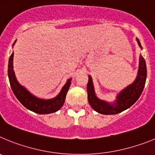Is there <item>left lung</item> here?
<instances>
[{
  "instance_id": "obj_1",
  "label": "left lung",
  "mask_w": 155,
  "mask_h": 155,
  "mask_svg": "<svg viewBox=\"0 0 155 155\" xmlns=\"http://www.w3.org/2000/svg\"><path fill=\"white\" fill-rule=\"evenodd\" d=\"M137 41L140 49H142L139 39H137ZM146 78H147L146 63L143 57L140 55L139 68H138L136 79L132 84H129L127 87L118 93L114 102H108L100 99L96 96L92 78L91 75H88V82L87 84L88 102L94 110L101 114L114 115L121 113L130 107L131 105H134L137 101L143 90Z\"/></svg>"
}]
</instances>
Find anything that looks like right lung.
I'll use <instances>...</instances> for the list:
<instances>
[{"instance_id":"1","label":"right lung","mask_w":155,"mask_h":155,"mask_svg":"<svg viewBox=\"0 0 155 155\" xmlns=\"http://www.w3.org/2000/svg\"><path fill=\"white\" fill-rule=\"evenodd\" d=\"M16 40L13 43L14 46ZM14 53H12L8 61V78L10 81L11 87L14 94L25 107L39 114H49L55 113L61 109L65 102L66 95L71 85L72 78L68 79L66 84L63 86L62 89L57 96L50 99H43L36 97L21 85L16 78L15 74L13 70Z\"/></svg>"}]
</instances>
